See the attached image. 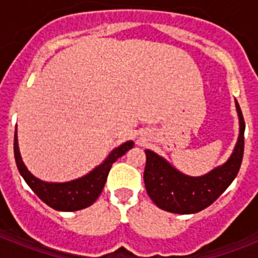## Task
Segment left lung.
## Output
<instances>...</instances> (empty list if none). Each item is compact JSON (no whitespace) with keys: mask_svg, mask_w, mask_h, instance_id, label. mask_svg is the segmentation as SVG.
<instances>
[{"mask_svg":"<svg viewBox=\"0 0 258 258\" xmlns=\"http://www.w3.org/2000/svg\"><path fill=\"white\" fill-rule=\"evenodd\" d=\"M236 109L240 134L232 155L224 165L201 176L186 175L165 158L151 150H145L146 167L143 179L147 194L162 210L176 214H192L204 210L229 187L240 170L244 157L245 121L238 103Z\"/></svg>","mask_w":258,"mask_h":258,"instance_id":"8db88e82","label":"left lung"}]
</instances>
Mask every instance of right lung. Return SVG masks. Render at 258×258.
I'll return each mask as SVG.
<instances>
[{
    "instance_id": "right-lung-1",
    "label": "right lung",
    "mask_w": 258,
    "mask_h": 258,
    "mask_svg": "<svg viewBox=\"0 0 258 258\" xmlns=\"http://www.w3.org/2000/svg\"><path fill=\"white\" fill-rule=\"evenodd\" d=\"M133 147V141L124 142L123 145L113 149L108 154V157L92 171H89L88 174L80 176L78 179L70 182H45L38 179L37 176H34L28 170L18 149L17 127L14 133V158H16L18 171L28 186L33 190L34 194L42 202H45L48 206L58 212H76L91 206L100 196L113 162H116L117 158L123 157L125 151H128Z\"/></svg>"
}]
</instances>
